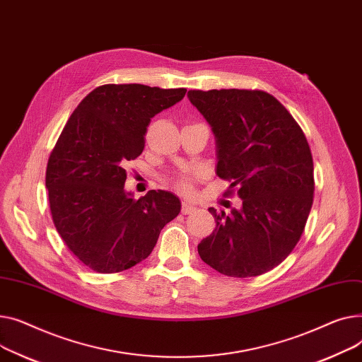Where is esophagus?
<instances>
[{"mask_svg": "<svg viewBox=\"0 0 362 362\" xmlns=\"http://www.w3.org/2000/svg\"><path fill=\"white\" fill-rule=\"evenodd\" d=\"M194 210H196V207L191 204L189 202H182V204H181V214L189 215V214H193Z\"/></svg>", "mask_w": 362, "mask_h": 362, "instance_id": "1", "label": "esophagus"}]
</instances>
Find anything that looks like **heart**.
Returning <instances> with one entry per match:
<instances>
[{
  "instance_id": "1",
  "label": "heart",
  "mask_w": 362,
  "mask_h": 362,
  "mask_svg": "<svg viewBox=\"0 0 362 362\" xmlns=\"http://www.w3.org/2000/svg\"><path fill=\"white\" fill-rule=\"evenodd\" d=\"M204 177V171H197L193 175H181L174 181V185L181 193H191L193 191V181Z\"/></svg>"
}]
</instances>
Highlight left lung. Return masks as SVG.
Masks as SVG:
<instances>
[{"instance_id": "obj_1", "label": "left lung", "mask_w": 362, "mask_h": 362, "mask_svg": "<svg viewBox=\"0 0 362 362\" xmlns=\"http://www.w3.org/2000/svg\"><path fill=\"white\" fill-rule=\"evenodd\" d=\"M218 143L219 178L240 210L209 211L216 228L197 250L230 278H252L281 264L300 241L314 199L307 137L285 106L263 90H188Z\"/></svg>"}]
</instances>
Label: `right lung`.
Wrapping results in <instances>:
<instances>
[{"mask_svg":"<svg viewBox=\"0 0 362 362\" xmlns=\"http://www.w3.org/2000/svg\"><path fill=\"white\" fill-rule=\"evenodd\" d=\"M187 89L103 84L84 98L52 148L45 184L54 225L74 256L98 273H118L152 252L181 210L177 196L124 189L125 166L144 148L147 125Z\"/></svg>","mask_w":362,"mask_h":362,"instance_id":"1","label":"right lung"}]
</instances>
